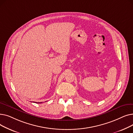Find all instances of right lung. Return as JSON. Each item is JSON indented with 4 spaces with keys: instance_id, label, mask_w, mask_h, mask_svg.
Wrapping results in <instances>:
<instances>
[{
    "instance_id": "obj_1",
    "label": "right lung",
    "mask_w": 133,
    "mask_h": 133,
    "mask_svg": "<svg viewBox=\"0 0 133 133\" xmlns=\"http://www.w3.org/2000/svg\"><path fill=\"white\" fill-rule=\"evenodd\" d=\"M36 103H37V102H36ZM41 103V102H40ZM38 103H40V102H38Z\"/></svg>"
}]
</instances>
